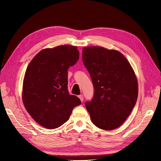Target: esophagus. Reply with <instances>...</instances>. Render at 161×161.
Returning a JSON list of instances; mask_svg holds the SVG:
<instances>
[{
	"label": "esophagus",
	"mask_w": 161,
	"mask_h": 161,
	"mask_svg": "<svg viewBox=\"0 0 161 161\" xmlns=\"http://www.w3.org/2000/svg\"><path fill=\"white\" fill-rule=\"evenodd\" d=\"M79 99H80L81 101H83V100H84V97H83V95H79Z\"/></svg>",
	"instance_id": "34e87169"
}]
</instances>
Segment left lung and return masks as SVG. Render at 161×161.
I'll return each mask as SVG.
<instances>
[{"label":"left lung","mask_w":161,"mask_h":161,"mask_svg":"<svg viewBox=\"0 0 161 161\" xmlns=\"http://www.w3.org/2000/svg\"><path fill=\"white\" fill-rule=\"evenodd\" d=\"M82 58L94 86L92 100L85 102L92 122L105 130L119 127L138 98L132 68L122 53L103 47H83Z\"/></svg>","instance_id":"left-lung-1"}]
</instances>
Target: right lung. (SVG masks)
I'll return each instance as SVG.
<instances>
[{"label": "right lung", "mask_w": 161, "mask_h": 161, "mask_svg": "<svg viewBox=\"0 0 161 161\" xmlns=\"http://www.w3.org/2000/svg\"><path fill=\"white\" fill-rule=\"evenodd\" d=\"M79 58L77 47L68 45L42 50L29 64L23 85V101L37 123L47 129L69 120L79 97L68 90V69Z\"/></svg>", "instance_id": "1"}]
</instances>
